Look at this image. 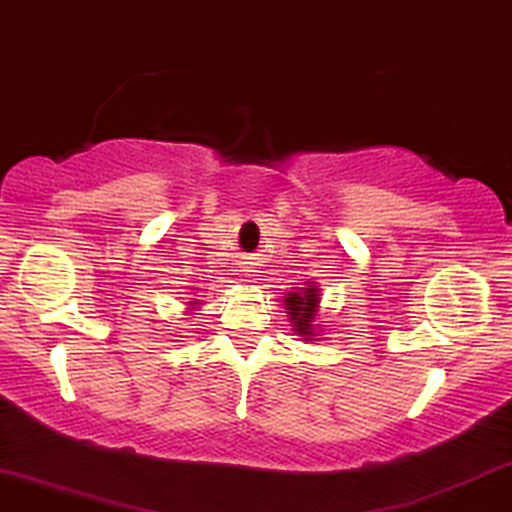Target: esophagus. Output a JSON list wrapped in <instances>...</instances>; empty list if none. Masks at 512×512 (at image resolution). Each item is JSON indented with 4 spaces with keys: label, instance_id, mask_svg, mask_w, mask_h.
I'll return each mask as SVG.
<instances>
[{
    "label": "esophagus",
    "instance_id": "obj_1",
    "mask_svg": "<svg viewBox=\"0 0 512 512\" xmlns=\"http://www.w3.org/2000/svg\"><path fill=\"white\" fill-rule=\"evenodd\" d=\"M243 267H245L243 272H252V269H255V262H252V260H245V262H243Z\"/></svg>",
    "mask_w": 512,
    "mask_h": 512
}]
</instances>
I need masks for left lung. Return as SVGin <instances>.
Returning a JSON list of instances; mask_svg holds the SVG:
<instances>
[{"label":"left lung","mask_w":512,"mask_h":512,"mask_svg":"<svg viewBox=\"0 0 512 512\" xmlns=\"http://www.w3.org/2000/svg\"><path fill=\"white\" fill-rule=\"evenodd\" d=\"M318 303H320V289L316 282H306V289L289 291L284 296L286 313H289L291 325H294L296 335L303 340H318L316 330V316H318Z\"/></svg>","instance_id":"8db88e82"}]
</instances>
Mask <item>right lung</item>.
Returning a JSON list of instances; mask_svg holds the SVG:
<instances>
[{
    "instance_id": "add662e5",
    "label": "right lung",
    "mask_w": 512,
    "mask_h": 512,
    "mask_svg": "<svg viewBox=\"0 0 512 512\" xmlns=\"http://www.w3.org/2000/svg\"><path fill=\"white\" fill-rule=\"evenodd\" d=\"M189 303H192V306H194V303H196V301H189Z\"/></svg>"
}]
</instances>
